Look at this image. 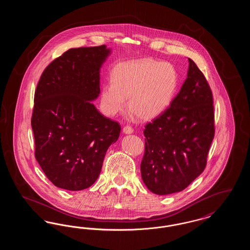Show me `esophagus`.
Listing matches in <instances>:
<instances>
[{"label": "esophagus", "mask_w": 250, "mask_h": 250, "mask_svg": "<svg viewBox=\"0 0 250 250\" xmlns=\"http://www.w3.org/2000/svg\"><path fill=\"white\" fill-rule=\"evenodd\" d=\"M123 132L125 133V134H132L133 132H134V129L129 126V125H126V126H125L124 128H123Z\"/></svg>", "instance_id": "esophagus-1"}]
</instances>
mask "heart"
<instances>
[{"instance_id": "obj_1", "label": "heart", "mask_w": 250, "mask_h": 250, "mask_svg": "<svg viewBox=\"0 0 250 250\" xmlns=\"http://www.w3.org/2000/svg\"><path fill=\"white\" fill-rule=\"evenodd\" d=\"M111 82L101 88V102L108 114L115 115L125 107L140 119L152 120L169 105L177 85L172 65L155 60L143 59L117 64Z\"/></svg>"}]
</instances>
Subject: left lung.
I'll use <instances>...</instances> for the list:
<instances>
[{"mask_svg": "<svg viewBox=\"0 0 250 250\" xmlns=\"http://www.w3.org/2000/svg\"><path fill=\"white\" fill-rule=\"evenodd\" d=\"M188 77L169 107L143 131V183L157 195L184 190L204 170L214 136L213 95L188 58Z\"/></svg>", "mask_w": 250, "mask_h": 250, "instance_id": "1", "label": "left lung"}]
</instances>
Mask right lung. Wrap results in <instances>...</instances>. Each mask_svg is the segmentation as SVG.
<instances>
[{
    "instance_id": "right-lung-1",
    "label": "right lung",
    "mask_w": 250,
    "mask_h": 250,
    "mask_svg": "<svg viewBox=\"0 0 250 250\" xmlns=\"http://www.w3.org/2000/svg\"><path fill=\"white\" fill-rule=\"evenodd\" d=\"M105 45L70 48L52 61L35 93L32 128L36 160L48 180L66 190H83L98 178L120 125L91 102L100 94Z\"/></svg>"
}]
</instances>
